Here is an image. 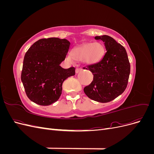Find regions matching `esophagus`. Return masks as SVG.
Instances as JSON below:
<instances>
[{"mask_svg": "<svg viewBox=\"0 0 154 154\" xmlns=\"http://www.w3.org/2000/svg\"><path fill=\"white\" fill-rule=\"evenodd\" d=\"M82 71V69H76V73L78 74V73H79L80 72H81Z\"/></svg>", "mask_w": 154, "mask_h": 154, "instance_id": "esophagus-1", "label": "esophagus"}]
</instances>
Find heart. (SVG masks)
Here are the masks:
<instances>
[{
	"label": "heart",
	"instance_id": "obj_1",
	"mask_svg": "<svg viewBox=\"0 0 154 154\" xmlns=\"http://www.w3.org/2000/svg\"><path fill=\"white\" fill-rule=\"evenodd\" d=\"M105 53L104 46L101 43H86L77 46L71 51V57L67 56V60L72 62L82 61L87 66H92L101 61Z\"/></svg>",
	"mask_w": 154,
	"mask_h": 154
}]
</instances>
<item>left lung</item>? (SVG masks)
<instances>
[{"instance_id": "8db88e82", "label": "left lung", "mask_w": 154, "mask_h": 154, "mask_svg": "<svg viewBox=\"0 0 154 154\" xmlns=\"http://www.w3.org/2000/svg\"><path fill=\"white\" fill-rule=\"evenodd\" d=\"M95 39L103 42L106 51L100 62L86 68L94 76L93 81L83 88V91L92 100L107 103L125 91L130 66L125 48L113 38L102 35L95 36Z\"/></svg>"}]
</instances>
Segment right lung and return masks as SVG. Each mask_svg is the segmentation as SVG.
I'll list each match as a JSON object with an SVG mask.
<instances>
[{
  "label": "right lung",
  "mask_w": 154,
  "mask_h": 154,
  "mask_svg": "<svg viewBox=\"0 0 154 154\" xmlns=\"http://www.w3.org/2000/svg\"><path fill=\"white\" fill-rule=\"evenodd\" d=\"M67 39L43 38L27 50L23 62L21 80L26 94L34 103L50 105L61 96L62 83L75 75V69L60 66L70 47Z\"/></svg>",
  "instance_id": "right-lung-1"
}]
</instances>
